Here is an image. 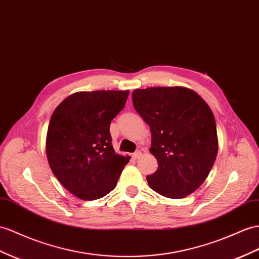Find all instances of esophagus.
I'll list each match as a JSON object with an SVG mask.
<instances>
[{"label":"esophagus","mask_w":259,"mask_h":259,"mask_svg":"<svg viewBox=\"0 0 259 259\" xmlns=\"http://www.w3.org/2000/svg\"><path fill=\"white\" fill-rule=\"evenodd\" d=\"M141 155H142V153L140 151H136L134 154H132V157L135 158V160H138V158H140L141 157Z\"/></svg>","instance_id":"1"}]
</instances>
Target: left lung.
<instances>
[{"instance_id":"obj_1","label":"left lung","mask_w":259,"mask_h":259,"mask_svg":"<svg viewBox=\"0 0 259 259\" xmlns=\"http://www.w3.org/2000/svg\"><path fill=\"white\" fill-rule=\"evenodd\" d=\"M137 112L150 125V152L158 163L149 186L164 197L193 194L208 177L218 154L213 114L196 92L182 86L132 92Z\"/></svg>"}]
</instances>
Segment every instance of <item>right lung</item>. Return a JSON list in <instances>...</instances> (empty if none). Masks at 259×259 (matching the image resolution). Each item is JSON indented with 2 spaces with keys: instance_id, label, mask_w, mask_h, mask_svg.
I'll use <instances>...</instances> for the list:
<instances>
[{
  "instance_id": "1",
  "label": "right lung",
  "mask_w": 259,
  "mask_h": 259,
  "mask_svg": "<svg viewBox=\"0 0 259 259\" xmlns=\"http://www.w3.org/2000/svg\"><path fill=\"white\" fill-rule=\"evenodd\" d=\"M129 91L77 92L51 116L46 152L62 186L83 200H95L116 187L130 156L116 154L110 122L124 107Z\"/></svg>"
}]
</instances>
